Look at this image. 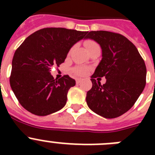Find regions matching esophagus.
Here are the masks:
<instances>
[{
	"label": "esophagus",
	"mask_w": 155,
	"mask_h": 155,
	"mask_svg": "<svg viewBox=\"0 0 155 155\" xmlns=\"http://www.w3.org/2000/svg\"><path fill=\"white\" fill-rule=\"evenodd\" d=\"M81 82V79H79V78L76 79V83H77V84H80Z\"/></svg>",
	"instance_id": "1"
}]
</instances>
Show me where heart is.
I'll list each match as a JSON object with an SVG mask.
<instances>
[{
  "mask_svg": "<svg viewBox=\"0 0 155 155\" xmlns=\"http://www.w3.org/2000/svg\"><path fill=\"white\" fill-rule=\"evenodd\" d=\"M85 45L88 51H89L90 50H91V49H93V48L99 47L97 42L91 40L87 41V42H85ZM74 73L76 74L80 75V76H83V75H84L87 72V69L85 68H83V67H77V68H75L74 69Z\"/></svg>",
  "mask_w": 155,
  "mask_h": 155,
  "instance_id": "heart-1",
  "label": "heart"
}]
</instances>
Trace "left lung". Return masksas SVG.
<instances>
[{"mask_svg":"<svg viewBox=\"0 0 155 155\" xmlns=\"http://www.w3.org/2000/svg\"><path fill=\"white\" fill-rule=\"evenodd\" d=\"M86 39L97 42L102 59L91 75L92 87L87 92L88 107L105 118L113 119L127 113L136 102L146 84L147 69L137 49L121 34L91 31ZM105 76L102 86L96 77Z\"/></svg>","mask_w":155,"mask_h":155,"instance_id":"left-lung-1","label":"left lung"}]
</instances>
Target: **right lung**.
I'll use <instances>...</instances> for the list:
<instances>
[{
    "label": "right lung",
    "mask_w": 155,
    "mask_h": 155,
    "mask_svg": "<svg viewBox=\"0 0 155 155\" xmlns=\"http://www.w3.org/2000/svg\"><path fill=\"white\" fill-rule=\"evenodd\" d=\"M88 31L64 28H45L25 39L14 54L10 84L23 108L36 116H47L67 103L74 79L64 75L54 79L53 66L64 62L71 48Z\"/></svg>",
    "instance_id": "1"
}]
</instances>
